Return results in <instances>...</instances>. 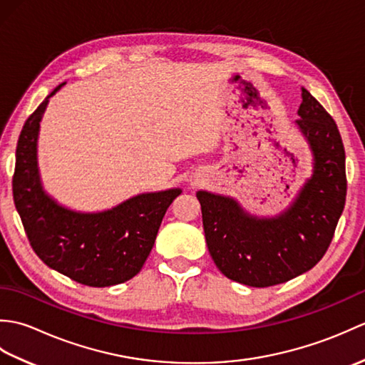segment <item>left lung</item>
I'll return each instance as SVG.
<instances>
[{
    "instance_id": "obj_1",
    "label": "left lung",
    "mask_w": 365,
    "mask_h": 365,
    "mask_svg": "<svg viewBox=\"0 0 365 365\" xmlns=\"http://www.w3.org/2000/svg\"><path fill=\"white\" fill-rule=\"evenodd\" d=\"M294 120L314 155L312 177L273 218L246 213L235 199L197 191L215 265L232 281L271 287L314 268L328 251L346 197L345 149L334 119L302 88Z\"/></svg>"
}]
</instances>
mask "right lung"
Returning <instances> with one entry per match:
<instances>
[{"label":"right lung","instance_id":"add662e5","mask_svg":"<svg viewBox=\"0 0 365 365\" xmlns=\"http://www.w3.org/2000/svg\"><path fill=\"white\" fill-rule=\"evenodd\" d=\"M29 115L17 143L12 192L34 252L46 267L89 287L122 284L141 271L160 224L180 188L143 192L110 210L75 212L45 192L37 168V136L50 97Z\"/></svg>","mask_w":365,"mask_h":365}]
</instances>
